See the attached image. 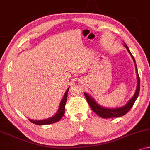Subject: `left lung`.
Here are the masks:
<instances>
[{
	"label": "left lung",
	"instance_id": "left-lung-1",
	"mask_svg": "<svg viewBox=\"0 0 150 150\" xmlns=\"http://www.w3.org/2000/svg\"><path fill=\"white\" fill-rule=\"evenodd\" d=\"M124 46L126 47L127 50H128V52L130 53L131 56H132L133 61L135 63V67H136L137 70V79H138V83H137V87L136 92H135L134 95L133 96V97L131 98V100L129 101L128 103H127L124 106H122V107L120 108H106L102 107L101 106H100L99 104H98L95 102L93 98H92L91 96L88 95V94L84 93L85 94V96L86 98V100L90 106V107L91 108L92 110L94 112H96L98 115L101 117L102 118H112V117H122L124 115H126L127 112H128L129 110H130V108L132 107V106L134 105L135 101H136L137 97H138L139 91H140V78H139L138 71H137V67L136 65V62H135L134 58L131 54V52L129 50V49L127 46V45L125 44Z\"/></svg>",
	"mask_w": 150,
	"mask_h": 150
}]
</instances>
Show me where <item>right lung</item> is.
Returning <instances> with one entry per match:
<instances>
[{"label":"right lung","mask_w":150,"mask_h":150,"mask_svg":"<svg viewBox=\"0 0 150 150\" xmlns=\"http://www.w3.org/2000/svg\"><path fill=\"white\" fill-rule=\"evenodd\" d=\"M68 91H69V88L67 89V91H65L62 101H61L60 103V106H59L58 111H57L56 114H55V115H54L50 118L46 119V120H40V121H34L32 120H29L30 122H32L33 124H35L36 125L50 124H53V123L59 122V121L61 120V117H62L65 114V103H66V101H67V93H68Z\"/></svg>","instance_id":"right-lung-1"}]
</instances>
